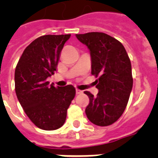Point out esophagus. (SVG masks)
I'll use <instances>...</instances> for the list:
<instances>
[{
	"label": "esophagus",
	"instance_id": "obj_1",
	"mask_svg": "<svg viewBox=\"0 0 158 158\" xmlns=\"http://www.w3.org/2000/svg\"><path fill=\"white\" fill-rule=\"evenodd\" d=\"M76 94H83V91H82V90H79V89H76Z\"/></svg>",
	"mask_w": 158,
	"mask_h": 158
}]
</instances>
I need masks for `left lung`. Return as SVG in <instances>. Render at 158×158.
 <instances>
[{"label":"left lung","instance_id":"1","mask_svg":"<svg viewBox=\"0 0 158 158\" xmlns=\"http://www.w3.org/2000/svg\"><path fill=\"white\" fill-rule=\"evenodd\" d=\"M76 38L89 48L91 73L98 77L97 97L84 92L89 98L85 113L94 125L107 126L121 116L130 98L133 87L130 60L124 46L106 33L92 32L76 34Z\"/></svg>","mask_w":158,"mask_h":158}]
</instances>
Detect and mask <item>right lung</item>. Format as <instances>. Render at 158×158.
<instances>
[{"instance_id":"right-lung-1","label":"right lung","mask_w":158,"mask_h":158,"mask_svg":"<svg viewBox=\"0 0 158 158\" xmlns=\"http://www.w3.org/2000/svg\"><path fill=\"white\" fill-rule=\"evenodd\" d=\"M69 38L70 34L39 37L25 48L16 65L17 98L31 121L42 130L61 127L75 96L74 86L55 87L47 80L56 71L62 48Z\"/></svg>"}]
</instances>
